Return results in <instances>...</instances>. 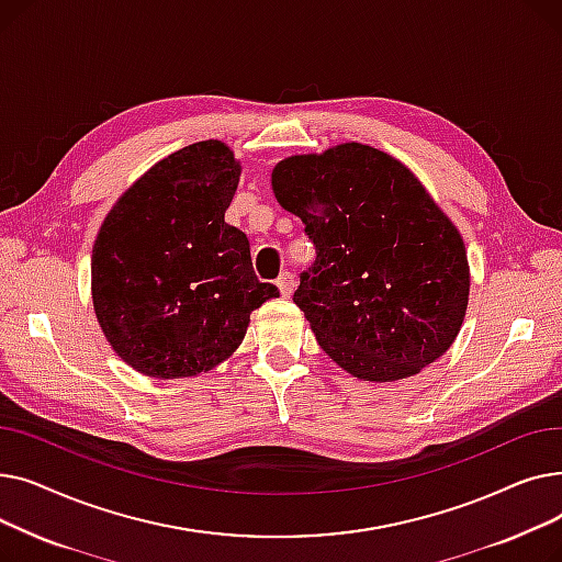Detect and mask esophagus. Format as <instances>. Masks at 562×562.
Returning a JSON list of instances; mask_svg holds the SVG:
<instances>
[{
  "label": "esophagus",
  "instance_id": "obj_1",
  "mask_svg": "<svg viewBox=\"0 0 562 562\" xmlns=\"http://www.w3.org/2000/svg\"><path fill=\"white\" fill-rule=\"evenodd\" d=\"M278 286H280V293H282L284 299H286V296H291V291H293V273H289V271L280 273V278H278Z\"/></svg>",
  "mask_w": 562,
  "mask_h": 562
}]
</instances>
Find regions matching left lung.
<instances>
[{"label": "left lung", "instance_id": "1", "mask_svg": "<svg viewBox=\"0 0 562 562\" xmlns=\"http://www.w3.org/2000/svg\"><path fill=\"white\" fill-rule=\"evenodd\" d=\"M273 191L316 259L293 291L316 341L356 378L390 382L445 356L469 299L464 244L422 182L362 143L289 157Z\"/></svg>", "mask_w": 562, "mask_h": 562}]
</instances>
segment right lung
Listing matches in <instances>:
<instances>
[{
    "mask_svg": "<svg viewBox=\"0 0 562 562\" xmlns=\"http://www.w3.org/2000/svg\"><path fill=\"white\" fill-rule=\"evenodd\" d=\"M241 166L221 140L159 161L117 200L93 248V305L113 350L155 378L210 371L280 296L252 271L248 236L225 223Z\"/></svg>",
    "mask_w": 562,
    "mask_h": 562,
    "instance_id": "right-lung-1",
    "label": "right lung"
}]
</instances>
